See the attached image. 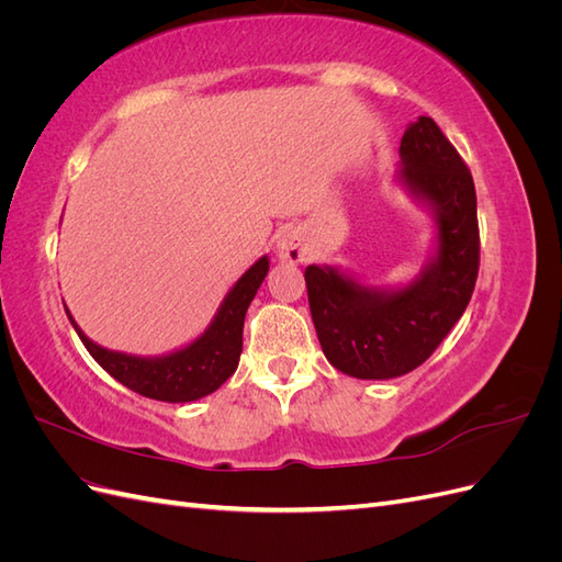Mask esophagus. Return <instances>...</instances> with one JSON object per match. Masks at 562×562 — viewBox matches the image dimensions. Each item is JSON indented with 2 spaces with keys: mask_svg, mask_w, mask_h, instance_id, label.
Instances as JSON below:
<instances>
[{
  "mask_svg": "<svg viewBox=\"0 0 562 562\" xmlns=\"http://www.w3.org/2000/svg\"><path fill=\"white\" fill-rule=\"evenodd\" d=\"M279 258L288 260V262H302L307 258V250H304V244L295 232H288L279 239Z\"/></svg>",
  "mask_w": 562,
  "mask_h": 562,
  "instance_id": "esophagus-1",
  "label": "esophagus"
}]
</instances>
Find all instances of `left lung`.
<instances>
[{
	"mask_svg": "<svg viewBox=\"0 0 562 562\" xmlns=\"http://www.w3.org/2000/svg\"><path fill=\"white\" fill-rule=\"evenodd\" d=\"M403 180L438 211L434 265L396 293H372L333 267L304 269L314 328L345 375L389 380L422 366L464 314L481 267L475 187L464 159L431 116L401 138Z\"/></svg>",
	"mask_w": 562,
	"mask_h": 562,
	"instance_id": "1",
	"label": "left lung"
}]
</instances>
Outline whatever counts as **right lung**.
Wrapping results in <instances>:
<instances>
[{
  "label": "right lung",
  "instance_id": "add662e5",
  "mask_svg": "<svg viewBox=\"0 0 562 562\" xmlns=\"http://www.w3.org/2000/svg\"><path fill=\"white\" fill-rule=\"evenodd\" d=\"M267 258L255 262L225 297L213 326L190 347L161 356V359H140V356L98 347L77 328L70 312H65L95 363L108 370L116 382H122L145 398L166 403L196 401L213 394L220 384H225L234 375L236 366H239L244 349V318L248 304L267 277Z\"/></svg>",
  "mask_w": 562,
  "mask_h": 562
}]
</instances>
